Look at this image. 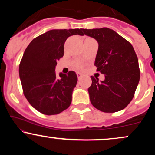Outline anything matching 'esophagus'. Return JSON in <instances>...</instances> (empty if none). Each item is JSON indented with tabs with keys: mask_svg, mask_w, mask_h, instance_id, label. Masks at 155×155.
Here are the masks:
<instances>
[{
	"mask_svg": "<svg viewBox=\"0 0 155 155\" xmlns=\"http://www.w3.org/2000/svg\"><path fill=\"white\" fill-rule=\"evenodd\" d=\"M76 75H77L78 78H80V77H81V76H82V74H81V73H79V72H78V73H76Z\"/></svg>",
	"mask_w": 155,
	"mask_h": 155,
	"instance_id": "34e87169",
	"label": "esophagus"
}]
</instances>
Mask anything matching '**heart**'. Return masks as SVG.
<instances>
[{
  "instance_id": "obj_1",
  "label": "heart",
  "mask_w": 155,
  "mask_h": 155,
  "mask_svg": "<svg viewBox=\"0 0 155 155\" xmlns=\"http://www.w3.org/2000/svg\"><path fill=\"white\" fill-rule=\"evenodd\" d=\"M75 68L77 69H81L82 66H81V65L80 63H76L75 64Z\"/></svg>"
}]
</instances>
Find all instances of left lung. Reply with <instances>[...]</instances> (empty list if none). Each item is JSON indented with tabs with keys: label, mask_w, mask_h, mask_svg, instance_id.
<instances>
[{
	"label": "left lung",
	"mask_w": 155,
	"mask_h": 155,
	"mask_svg": "<svg viewBox=\"0 0 155 155\" xmlns=\"http://www.w3.org/2000/svg\"><path fill=\"white\" fill-rule=\"evenodd\" d=\"M83 32L98 43L95 65L105 75L101 81L91 76L92 84L88 88L90 102L107 113L124 109L132 101L140 79L138 60L133 46L108 28L83 29Z\"/></svg>",
	"instance_id": "1"
}]
</instances>
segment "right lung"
I'll return each instance as SVG.
<instances>
[{
  "mask_svg": "<svg viewBox=\"0 0 155 155\" xmlns=\"http://www.w3.org/2000/svg\"><path fill=\"white\" fill-rule=\"evenodd\" d=\"M83 29L51 30L33 39L26 48L19 67L24 95L35 109L58 114L70 106L78 79L76 73L55 74L57 61L64 54V44Z\"/></svg>",
  "mask_w": 155,
  "mask_h": 155,
  "instance_id": "add662e5",
  "label": "right lung"
}]
</instances>
